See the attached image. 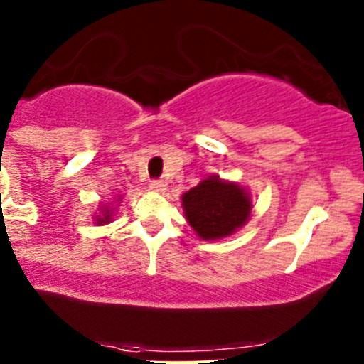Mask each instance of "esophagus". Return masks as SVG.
Masks as SVG:
<instances>
[{
    "label": "esophagus",
    "instance_id": "34e87169",
    "mask_svg": "<svg viewBox=\"0 0 364 364\" xmlns=\"http://www.w3.org/2000/svg\"><path fill=\"white\" fill-rule=\"evenodd\" d=\"M149 188L156 193H164L165 190H167V183L161 181V179H155V181L149 183Z\"/></svg>",
    "mask_w": 364,
    "mask_h": 364
}]
</instances>
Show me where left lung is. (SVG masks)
<instances>
[{
	"instance_id": "left-lung-1",
	"label": "left lung",
	"mask_w": 364,
	"mask_h": 364,
	"mask_svg": "<svg viewBox=\"0 0 364 364\" xmlns=\"http://www.w3.org/2000/svg\"><path fill=\"white\" fill-rule=\"evenodd\" d=\"M183 213L197 236L216 241L232 236L247 225L252 215V196L240 183L208 176L181 196Z\"/></svg>"
}]
</instances>
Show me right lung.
<instances>
[{
	"label": "right lung",
	"instance_id": "obj_1",
	"mask_svg": "<svg viewBox=\"0 0 364 364\" xmlns=\"http://www.w3.org/2000/svg\"><path fill=\"white\" fill-rule=\"evenodd\" d=\"M114 200H116V203H121V197L116 196V199ZM116 208H117V204H114V203H109V204L104 203V204L98 205V209L95 211V215H93L95 223H97V225H107V223H111L114 220Z\"/></svg>",
	"mask_w": 364,
	"mask_h": 364
}]
</instances>
